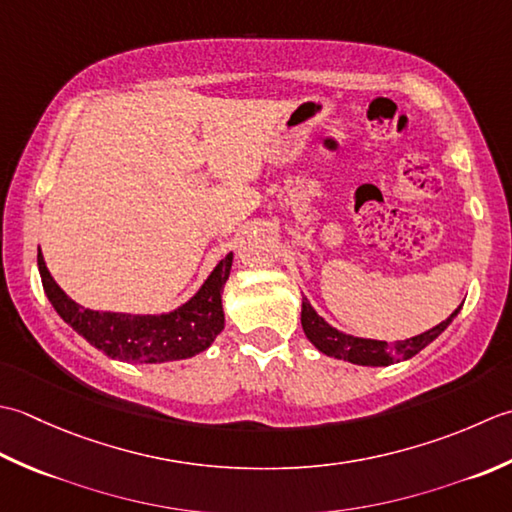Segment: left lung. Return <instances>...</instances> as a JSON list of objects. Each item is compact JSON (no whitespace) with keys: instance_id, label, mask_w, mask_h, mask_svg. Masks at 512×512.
<instances>
[{"instance_id":"1","label":"left lung","mask_w":512,"mask_h":512,"mask_svg":"<svg viewBox=\"0 0 512 512\" xmlns=\"http://www.w3.org/2000/svg\"><path fill=\"white\" fill-rule=\"evenodd\" d=\"M460 309L462 305L437 327L420 333V336L398 340L395 344L371 338H356L349 336V333L338 331L336 327H331L325 318L316 314V309L309 305L307 298H302L300 322L309 342L314 344L318 351L325 353V356L347 360L351 364H362V367H387V364L409 360L415 353H420L426 344H431L448 325H451L453 318L460 314Z\"/></svg>"}]
</instances>
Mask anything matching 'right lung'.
<instances>
[{
	"mask_svg": "<svg viewBox=\"0 0 512 512\" xmlns=\"http://www.w3.org/2000/svg\"><path fill=\"white\" fill-rule=\"evenodd\" d=\"M234 254L229 252L196 294L170 314L161 316H132L114 314V311H92L77 305L66 296L41 256L37 265L41 285L48 300L64 322L86 338L92 347L106 356L123 362H172L192 358L205 351L225 327L223 314V287L232 269Z\"/></svg>",
	"mask_w": 512,
	"mask_h": 512,
	"instance_id": "add662e5",
	"label": "right lung"
}]
</instances>
